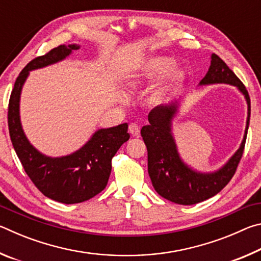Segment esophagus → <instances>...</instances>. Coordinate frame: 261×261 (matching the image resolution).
<instances>
[{"instance_id":"1","label":"esophagus","mask_w":261,"mask_h":261,"mask_svg":"<svg viewBox=\"0 0 261 261\" xmlns=\"http://www.w3.org/2000/svg\"><path fill=\"white\" fill-rule=\"evenodd\" d=\"M129 132L134 137H138L140 134V127L136 124V123H131L129 125Z\"/></svg>"}]
</instances>
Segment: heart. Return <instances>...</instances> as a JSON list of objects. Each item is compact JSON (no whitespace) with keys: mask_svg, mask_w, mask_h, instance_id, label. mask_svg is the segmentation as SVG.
I'll use <instances>...</instances> for the list:
<instances>
[{"mask_svg":"<svg viewBox=\"0 0 261 261\" xmlns=\"http://www.w3.org/2000/svg\"><path fill=\"white\" fill-rule=\"evenodd\" d=\"M176 67L174 60L169 57H154L149 60L147 64L143 69V73L140 74L145 81L147 82H156L168 76L170 72L173 71ZM184 81V74L182 71H174L168 77L167 82L161 88H159L156 92L158 96H163L170 91H174L178 88Z\"/></svg>","mask_w":261,"mask_h":261,"instance_id":"obj_1","label":"heart"}]
</instances>
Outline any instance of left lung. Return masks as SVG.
<instances>
[{
	"instance_id": "left-lung-1",
	"label": "left lung",
	"mask_w": 261,
	"mask_h": 261,
	"mask_svg": "<svg viewBox=\"0 0 261 261\" xmlns=\"http://www.w3.org/2000/svg\"><path fill=\"white\" fill-rule=\"evenodd\" d=\"M211 84L236 86L245 96L247 103L244 138L236 153L219 170L214 173H199L185 165L180 159L171 132V122L179 106L177 101L153 108L148 114V125L141 127L140 134L147 147L148 175L153 188L161 197L175 204H198L219 193L235 175L244 152L251 114L250 96L243 83L216 54H212L210 69L199 85Z\"/></svg>"
}]
</instances>
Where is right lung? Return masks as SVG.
I'll use <instances>...</instances> for the list:
<instances>
[{
  "mask_svg": "<svg viewBox=\"0 0 261 261\" xmlns=\"http://www.w3.org/2000/svg\"><path fill=\"white\" fill-rule=\"evenodd\" d=\"M77 49L76 43L61 45L31 61L16 79L8 108L9 134L25 173L39 191L63 204H78L102 191L112 171L113 156L130 138L126 123L99 129L82 148L61 158L43 155L26 138L20 123L19 100L30 71L57 63Z\"/></svg>",
  "mask_w": 261,
  "mask_h": 261,
  "instance_id": "add662e5",
  "label": "right lung"
}]
</instances>
